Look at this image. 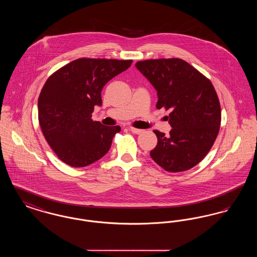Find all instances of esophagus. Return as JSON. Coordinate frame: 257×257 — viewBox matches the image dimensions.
I'll return each mask as SVG.
<instances>
[{"instance_id":"obj_1","label":"esophagus","mask_w":257,"mask_h":257,"mask_svg":"<svg viewBox=\"0 0 257 257\" xmlns=\"http://www.w3.org/2000/svg\"><path fill=\"white\" fill-rule=\"evenodd\" d=\"M129 130L132 132V133H134V134H141L142 132H143V130L142 129H138V128H135V127H129Z\"/></svg>"}]
</instances>
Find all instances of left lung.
Segmentation results:
<instances>
[{"label": "left lung", "mask_w": 257, "mask_h": 257, "mask_svg": "<svg viewBox=\"0 0 257 257\" xmlns=\"http://www.w3.org/2000/svg\"><path fill=\"white\" fill-rule=\"evenodd\" d=\"M136 67L157 90L156 108L171 110L170 135L154 130L158 143L151 158L170 172L194 168L220 130V101L211 81L177 58L138 61Z\"/></svg>", "instance_id": "obj_1"}]
</instances>
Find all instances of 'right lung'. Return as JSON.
I'll use <instances>...</instances> for the list:
<instances>
[{"label": "right lung", "mask_w": 257, "mask_h": 257, "mask_svg": "<svg viewBox=\"0 0 257 257\" xmlns=\"http://www.w3.org/2000/svg\"><path fill=\"white\" fill-rule=\"evenodd\" d=\"M132 60L78 59L47 79L38 97V121L44 138L60 159L74 168L86 167L110 149L119 126L91 119L101 106L104 86L131 66Z\"/></svg>", "instance_id": "1"}]
</instances>
